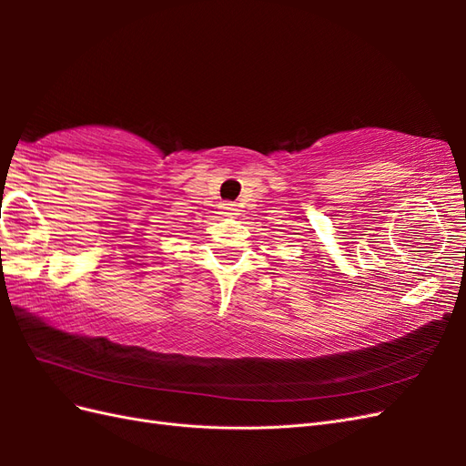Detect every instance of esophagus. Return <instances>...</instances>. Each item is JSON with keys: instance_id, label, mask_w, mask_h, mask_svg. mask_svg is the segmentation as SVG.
I'll list each match as a JSON object with an SVG mask.
<instances>
[{"instance_id": "1", "label": "esophagus", "mask_w": 466, "mask_h": 466, "mask_svg": "<svg viewBox=\"0 0 466 466\" xmlns=\"http://www.w3.org/2000/svg\"><path fill=\"white\" fill-rule=\"evenodd\" d=\"M221 209H223V214H225V216H233L235 211H237L235 204H223V206H221Z\"/></svg>"}]
</instances>
